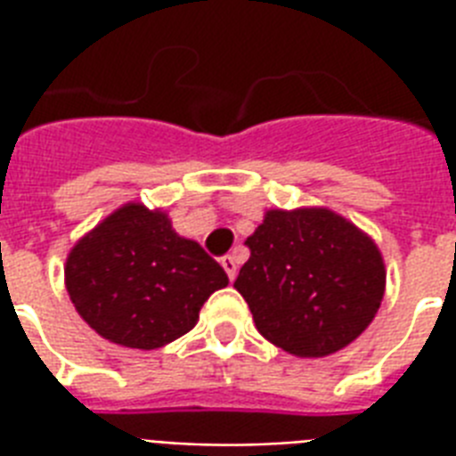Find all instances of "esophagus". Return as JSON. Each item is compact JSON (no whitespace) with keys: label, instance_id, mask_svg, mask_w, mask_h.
Instances as JSON below:
<instances>
[{"label":"esophagus","instance_id":"esophagus-1","mask_svg":"<svg viewBox=\"0 0 456 456\" xmlns=\"http://www.w3.org/2000/svg\"><path fill=\"white\" fill-rule=\"evenodd\" d=\"M220 263H222V267H224V272H227V277L232 279V281H234L236 270H239V260H236L234 256H224L220 260Z\"/></svg>","mask_w":456,"mask_h":456}]
</instances>
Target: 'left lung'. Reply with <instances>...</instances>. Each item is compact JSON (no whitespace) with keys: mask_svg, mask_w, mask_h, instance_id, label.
I'll list each match as a JSON object with an SVG mask.
<instances>
[{"mask_svg":"<svg viewBox=\"0 0 456 456\" xmlns=\"http://www.w3.org/2000/svg\"><path fill=\"white\" fill-rule=\"evenodd\" d=\"M234 289L257 331L296 357H326L371 324L386 293L376 241L329 208H272L246 239Z\"/></svg>","mask_w":456,"mask_h":456,"instance_id":"8db88e82","label":"left lung"}]
</instances>
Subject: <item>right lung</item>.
<instances>
[{
	"instance_id": "add662e5",
	"label": "right lung",
	"mask_w": 456,
	"mask_h": 456,
	"mask_svg": "<svg viewBox=\"0 0 456 456\" xmlns=\"http://www.w3.org/2000/svg\"><path fill=\"white\" fill-rule=\"evenodd\" d=\"M75 310L116 346L156 350L184 336L227 274L172 229L163 208L130 200L77 239L66 257Z\"/></svg>"
}]
</instances>
